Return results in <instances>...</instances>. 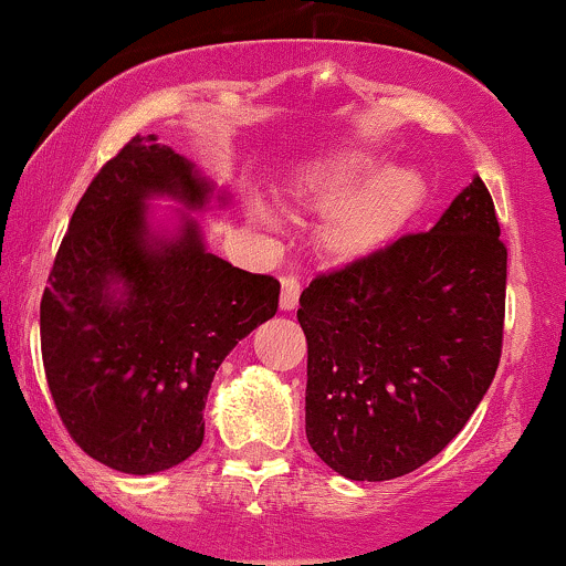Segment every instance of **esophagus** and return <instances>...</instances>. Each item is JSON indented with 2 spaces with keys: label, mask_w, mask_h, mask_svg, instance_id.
Wrapping results in <instances>:
<instances>
[{
  "label": "esophagus",
  "mask_w": 566,
  "mask_h": 566,
  "mask_svg": "<svg viewBox=\"0 0 566 566\" xmlns=\"http://www.w3.org/2000/svg\"><path fill=\"white\" fill-rule=\"evenodd\" d=\"M297 297H301V279H297L295 274H284L282 276V297H279L282 311L297 308Z\"/></svg>",
  "instance_id": "esophagus-1"
}]
</instances>
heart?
I'll use <instances>...</instances> for the list:
<instances>
[{
  "mask_svg": "<svg viewBox=\"0 0 566 566\" xmlns=\"http://www.w3.org/2000/svg\"><path fill=\"white\" fill-rule=\"evenodd\" d=\"M421 200V181L411 171H382L379 160L360 149L326 155L297 176L292 202L326 210L318 244L335 261H353L387 242L403 229Z\"/></svg>",
  "mask_w": 566,
  "mask_h": 566,
  "instance_id": "heart-1",
  "label": "heart"
}]
</instances>
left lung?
Wrapping results in <instances>:
<instances>
[{"mask_svg":"<svg viewBox=\"0 0 566 566\" xmlns=\"http://www.w3.org/2000/svg\"><path fill=\"white\" fill-rule=\"evenodd\" d=\"M506 316V244L474 179L430 231L316 274L305 434L348 480L403 478L464 430L493 382Z\"/></svg>","mask_w":566,"mask_h":566,"instance_id":"left-lung-1","label":"left lung"}]
</instances>
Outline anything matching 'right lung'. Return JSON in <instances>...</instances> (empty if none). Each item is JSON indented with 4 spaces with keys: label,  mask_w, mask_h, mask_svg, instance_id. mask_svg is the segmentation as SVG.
<instances>
[{
    "label": "right lung",
    "mask_w": 566,
    "mask_h": 566,
    "mask_svg": "<svg viewBox=\"0 0 566 566\" xmlns=\"http://www.w3.org/2000/svg\"><path fill=\"white\" fill-rule=\"evenodd\" d=\"M192 163L136 134L73 210L42 295V360L73 442L99 464L153 474L202 446V408L229 350L279 308L274 276L206 253L195 223L153 242L149 195L202 206ZM125 284L124 298L109 284Z\"/></svg>",
    "instance_id": "right-lung-1"
}]
</instances>
